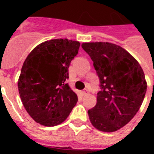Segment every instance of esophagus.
I'll return each mask as SVG.
<instances>
[{
	"mask_svg": "<svg viewBox=\"0 0 154 154\" xmlns=\"http://www.w3.org/2000/svg\"><path fill=\"white\" fill-rule=\"evenodd\" d=\"M82 95H87V94H89V91H88V90H84V91H82Z\"/></svg>",
	"mask_w": 154,
	"mask_h": 154,
	"instance_id": "1",
	"label": "esophagus"
}]
</instances>
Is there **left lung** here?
<instances>
[{
	"instance_id": "obj_1",
	"label": "left lung",
	"mask_w": 154,
	"mask_h": 154,
	"mask_svg": "<svg viewBox=\"0 0 154 154\" xmlns=\"http://www.w3.org/2000/svg\"><path fill=\"white\" fill-rule=\"evenodd\" d=\"M82 47L94 61L102 89L96 105L88 110L90 122L100 131H117L134 118L143 102L147 89L143 69L117 45L85 42Z\"/></svg>"
}]
</instances>
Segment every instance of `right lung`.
<instances>
[{
	"mask_svg": "<svg viewBox=\"0 0 154 154\" xmlns=\"http://www.w3.org/2000/svg\"><path fill=\"white\" fill-rule=\"evenodd\" d=\"M80 45L66 38L46 41L35 47L24 61L18 91L25 110L37 123L57 125L77 104V94L65 80Z\"/></svg>",
	"mask_w": 154,
	"mask_h": 154,
	"instance_id": "add662e5",
	"label": "right lung"
}]
</instances>
